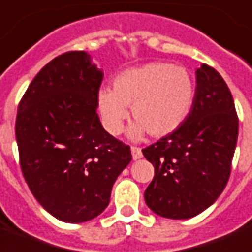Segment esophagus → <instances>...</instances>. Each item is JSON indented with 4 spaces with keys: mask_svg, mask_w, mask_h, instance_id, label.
<instances>
[{
    "mask_svg": "<svg viewBox=\"0 0 252 252\" xmlns=\"http://www.w3.org/2000/svg\"><path fill=\"white\" fill-rule=\"evenodd\" d=\"M131 154H133V159H139L142 157V150L137 146H131Z\"/></svg>",
    "mask_w": 252,
    "mask_h": 252,
    "instance_id": "obj_1",
    "label": "esophagus"
}]
</instances>
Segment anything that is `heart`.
Here are the masks:
<instances>
[{"label": "heart", "mask_w": 252, "mask_h": 252, "mask_svg": "<svg viewBox=\"0 0 252 252\" xmlns=\"http://www.w3.org/2000/svg\"><path fill=\"white\" fill-rule=\"evenodd\" d=\"M196 83L184 67L154 62L128 68L113 79V90L98 93V108L104 128L117 135L124 128L131 106L133 137L145 131L154 138L174 133L193 106Z\"/></svg>", "instance_id": "b5f03b06"}]
</instances>
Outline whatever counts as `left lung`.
I'll use <instances>...</instances> for the list:
<instances>
[{"label":"left lung","instance_id":"obj_1","mask_svg":"<svg viewBox=\"0 0 252 252\" xmlns=\"http://www.w3.org/2000/svg\"><path fill=\"white\" fill-rule=\"evenodd\" d=\"M188 118L174 133L142 149L154 166L145 201L154 214L189 219L216 201L228 183L239 119L228 86L215 68L196 71Z\"/></svg>","mask_w":252,"mask_h":252}]
</instances>
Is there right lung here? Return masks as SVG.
Instances as JSON below:
<instances>
[{
	"label": "right lung",
	"instance_id": "1",
	"mask_svg": "<svg viewBox=\"0 0 252 252\" xmlns=\"http://www.w3.org/2000/svg\"><path fill=\"white\" fill-rule=\"evenodd\" d=\"M103 73L84 51L51 60L20 100V166L44 209L67 223L96 218L131 161L130 146L103 128L96 113Z\"/></svg>",
	"mask_w": 252,
	"mask_h": 252
}]
</instances>
